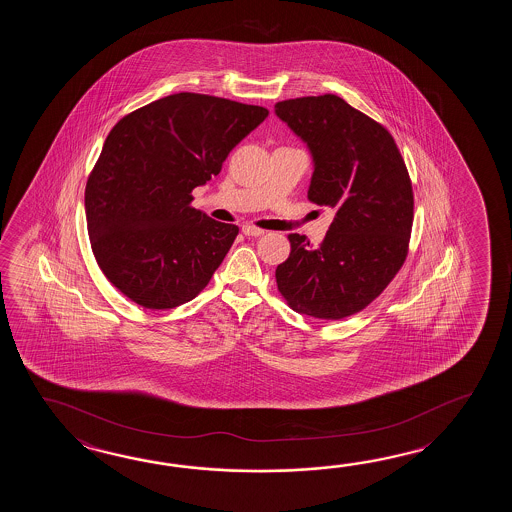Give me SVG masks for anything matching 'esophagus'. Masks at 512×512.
Listing matches in <instances>:
<instances>
[{
  "label": "esophagus",
  "instance_id": "obj_1",
  "mask_svg": "<svg viewBox=\"0 0 512 512\" xmlns=\"http://www.w3.org/2000/svg\"><path fill=\"white\" fill-rule=\"evenodd\" d=\"M241 230H243V234H245V236H261V234L265 232V230L260 229V227H254V225H249V223H247V225H243Z\"/></svg>",
  "mask_w": 512,
  "mask_h": 512
}]
</instances>
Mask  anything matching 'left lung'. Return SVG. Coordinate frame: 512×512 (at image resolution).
<instances>
[{"instance_id": "8db88e82", "label": "left lung", "mask_w": 512, "mask_h": 512, "mask_svg": "<svg viewBox=\"0 0 512 512\" xmlns=\"http://www.w3.org/2000/svg\"><path fill=\"white\" fill-rule=\"evenodd\" d=\"M276 115L313 153L307 197L335 210L326 240L289 234L278 291L302 315L340 320L362 311L403 267L414 225V190L403 155L381 122L337 95L282 100Z\"/></svg>"}]
</instances>
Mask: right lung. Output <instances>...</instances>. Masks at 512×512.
I'll return each instance as SVG.
<instances>
[{
  "mask_svg": "<svg viewBox=\"0 0 512 512\" xmlns=\"http://www.w3.org/2000/svg\"><path fill=\"white\" fill-rule=\"evenodd\" d=\"M269 111L229 98L175 93L109 131L86 183L87 234L108 282L144 309L190 302L240 229L192 207V190L221 172Z\"/></svg>",
  "mask_w": 512,
  "mask_h": 512,
  "instance_id": "right-lung-1",
  "label": "right lung"
}]
</instances>
